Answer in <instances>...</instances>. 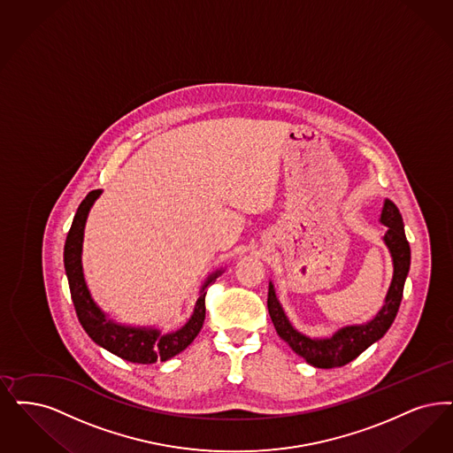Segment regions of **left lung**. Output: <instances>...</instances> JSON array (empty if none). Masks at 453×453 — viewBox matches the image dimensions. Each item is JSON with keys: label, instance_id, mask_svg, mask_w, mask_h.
Listing matches in <instances>:
<instances>
[{"label": "left lung", "instance_id": "obj_1", "mask_svg": "<svg viewBox=\"0 0 453 453\" xmlns=\"http://www.w3.org/2000/svg\"><path fill=\"white\" fill-rule=\"evenodd\" d=\"M380 222L388 227L386 234L382 235V241L393 257V280L389 290L386 293L384 305L369 322L359 326H342L330 337L324 339L308 337L291 326L285 310L276 296L274 285L270 281L268 311L272 317L273 326L276 328L278 335L290 345L293 352L302 356L313 367L334 369L354 361L367 347L378 342L396 319L399 303L403 298L404 281L410 272L411 251L406 241L404 224L398 207L389 199L384 200Z\"/></svg>", "mask_w": 453, "mask_h": 453}]
</instances>
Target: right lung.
Wrapping results in <instances>:
<instances>
[{"label": "right lung", "instance_id": "obj_1", "mask_svg": "<svg viewBox=\"0 0 453 453\" xmlns=\"http://www.w3.org/2000/svg\"><path fill=\"white\" fill-rule=\"evenodd\" d=\"M103 194V190H92L88 197L81 202L73 216L71 231L65 239L64 248V266L69 280V288L73 296L75 313L82 328L88 332L92 341L104 347L111 354L136 364H153L157 361H168L173 356L180 354L194 339L199 335L200 328L205 319V290L211 283L216 281L222 270L209 274L199 291L194 313L187 324L165 334L155 326H123L109 319L99 308L88 288L84 272H82V241L84 227L94 202Z\"/></svg>", "mask_w": 453, "mask_h": 453}]
</instances>
